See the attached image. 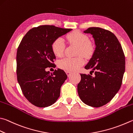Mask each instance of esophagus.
<instances>
[{
	"mask_svg": "<svg viewBox=\"0 0 133 133\" xmlns=\"http://www.w3.org/2000/svg\"><path fill=\"white\" fill-rule=\"evenodd\" d=\"M71 72H70V71H66V74H67V76L68 77H69L70 76V75L71 74Z\"/></svg>",
	"mask_w": 133,
	"mask_h": 133,
	"instance_id": "esophagus-1",
	"label": "esophagus"
}]
</instances>
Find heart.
I'll list each match as a JSON object with an SVG mask.
<instances>
[{
    "label": "heart",
    "mask_w": 133,
    "mask_h": 133,
    "mask_svg": "<svg viewBox=\"0 0 133 133\" xmlns=\"http://www.w3.org/2000/svg\"><path fill=\"white\" fill-rule=\"evenodd\" d=\"M66 39L70 43L78 45L77 54H83L84 56L89 57L92 56L94 52V45L89 41V38L87 35L74 31L66 35ZM65 43L62 38L55 39L52 45V49L56 56L61 57L64 54ZM84 63V59L82 56L76 57H64L59 62V66L67 71H73L78 69Z\"/></svg>",
    "instance_id": "1"
}]
</instances>
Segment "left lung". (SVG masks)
Here are the masks:
<instances>
[{
    "instance_id": "1",
    "label": "left lung",
    "mask_w": 133,
    "mask_h": 133,
    "mask_svg": "<svg viewBox=\"0 0 133 133\" xmlns=\"http://www.w3.org/2000/svg\"><path fill=\"white\" fill-rule=\"evenodd\" d=\"M84 33L92 35L95 48L85 66L94 76L81 74L77 91L81 100L88 106L102 107L120 90L125 71V56L114 34L99 27H91Z\"/></svg>"
}]
</instances>
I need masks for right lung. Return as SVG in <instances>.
<instances>
[{"instance_id": "right-lung-1", "label": "right lung", "mask_w": 133, "mask_h": 133, "mask_svg": "<svg viewBox=\"0 0 133 133\" xmlns=\"http://www.w3.org/2000/svg\"><path fill=\"white\" fill-rule=\"evenodd\" d=\"M71 30L41 25L28 31L21 40L16 57L17 80L26 99L36 107H49L60 96L67 74L58 69L50 75L45 69L55 65L52 43Z\"/></svg>"}]
</instances>
